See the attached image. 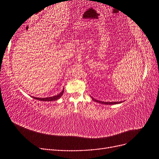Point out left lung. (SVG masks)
Returning <instances> with one entry per match:
<instances>
[{
  "label": "left lung",
  "instance_id": "left-lung-1",
  "mask_svg": "<svg viewBox=\"0 0 159 159\" xmlns=\"http://www.w3.org/2000/svg\"><path fill=\"white\" fill-rule=\"evenodd\" d=\"M92 98V99L94 100L95 102H98V103H102V104H105V105H113V104H118V103H122V102H101V101H99V100H96L93 98Z\"/></svg>",
  "mask_w": 159,
  "mask_h": 159
}]
</instances>
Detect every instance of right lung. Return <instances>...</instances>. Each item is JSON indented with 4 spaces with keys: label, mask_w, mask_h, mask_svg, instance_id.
I'll use <instances>...</instances> for the list:
<instances>
[{
    "label": "right lung",
    "mask_w": 159,
    "mask_h": 159,
    "mask_svg": "<svg viewBox=\"0 0 159 159\" xmlns=\"http://www.w3.org/2000/svg\"><path fill=\"white\" fill-rule=\"evenodd\" d=\"M64 89H63L61 92L60 93H59L58 95L53 96V97H49V98H35V97H32L34 99H37V100H40V101H44V102H52V101H55L58 99L60 98L61 97V95H63L64 93Z\"/></svg>",
    "instance_id": "obj_1"
}]
</instances>
